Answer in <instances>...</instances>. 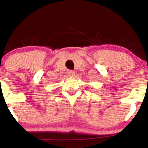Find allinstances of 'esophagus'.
Masks as SVG:
<instances>
[{"label": "esophagus", "mask_w": 148, "mask_h": 148, "mask_svg": "<svg viewBox=\"0 0 148 148\" xmlns=\"http://www.w3.org/2000/svg\"><path fill=\"white\" fill-rule=\"evenodd\" d=\"M67 74H68L69 76H74L75 72L72 70H68L67 71Z\"/></svg>", "instance_id": "esophagus-1"}]
</instances>
